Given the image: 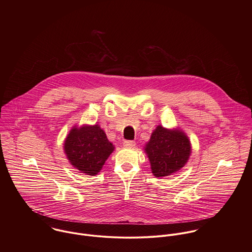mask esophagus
<instances>
[{"mask_svg": "<svg viewBox=\"0 0 252 252\" xmlns=\"http://www.w3.org/2000/svg\"><path fill=\"white\" fill-rule=\"evenodd\" d=\"M123 144H124L125 147H130L131 148V147H134L136 145V142L135 141H125Z\"/></svg>", "mask_w": 252, "mask_h": 252, "instance_id": "esophagus-1", "label": "esophagus"}]
</instances>
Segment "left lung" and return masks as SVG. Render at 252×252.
<instances>
[{
  "label": "left lung",
  "instance_id": "1",
  "mask_svg": "<svg viewBox=\"0 0 252 252\" xmlns=\"http://www.w3.org/2000/svg\"><path fill=\"white\" fill-rule=\"evenodd\" d=\"M144 151L150 162L152 174L163 178L177 173L187 163L191 154L188 137L180 129H167L161 125L152 132Z\"/></svg>",
  "mask_w": 252,
  "mask_h": 252
}]
</instances>
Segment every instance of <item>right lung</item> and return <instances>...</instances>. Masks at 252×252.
Returning a JSON list of instances; mask_svg holds the SVG:
<instances>
[{"instance_id":"1","label":"right lung","mask_w":252,"mask_h":252,"mask_svg":"<svg viewBox=\"0 0 252 252\" xmlns=\"http://www.w3.org/2000/svg\"><path fill=\"white\" fill-rule=\"evenodd\" d=\"M114 149L103 129L97 124L72 127L64 144L68 160L79 172L97 175Z\"/></svg>"}]
</instances>
